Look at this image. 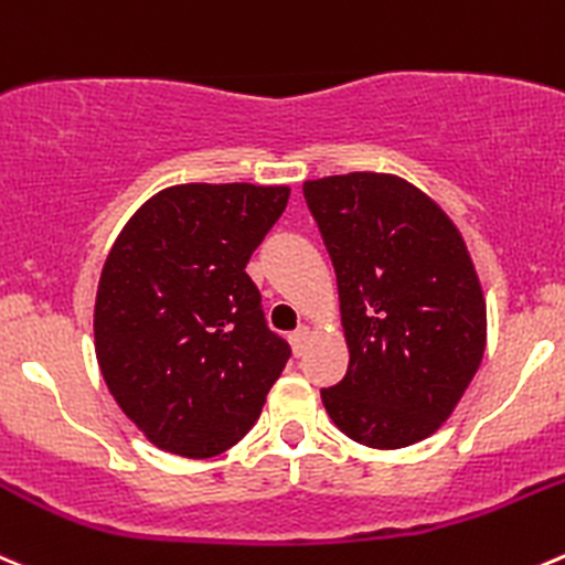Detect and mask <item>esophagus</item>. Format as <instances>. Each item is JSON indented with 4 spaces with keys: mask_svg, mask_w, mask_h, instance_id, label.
<instances>
[{
    "mask_svg": "<svg viewBox=\"0 0 565 565\" xmlns=\"http://www.w3.org/2000/svg\"><path fill=\"white\" fill-rule=\"evenodd\" d=\"M309 333L311 331L306 326H298L292 333H289V344H292L295 355H300L306 350V342H309Z\"/></svg>",
    "mask_w": 565,
    "mask_h": 565,
    "instance_id": "obj_1",
    "label": "esophagus"
}]
</instances>
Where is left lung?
<instances>
[{
    "label": "left lung",
    "instance_id": "8db88e82",
    "mask_svg": "<svg viewBox=\"0 0 565 565\" xmlns=\"http://www.w3.org/2000/svg\"><path fill=\"white\" fill-rule=\"evenodd\" d=\"M337 270L350 364L322 405L344 436L397 450L452 414L486 350V300L450 217L386 173L303 184Z\"/></svg>",
    "mask_w": 565,
    "mask_h": 565
}]
</instances>
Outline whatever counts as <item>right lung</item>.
I'll list each match as a JSON object with an SVG mask.
<instances>
[{
  "mask_svg": "<svg viewBox=\"0 0 565 565\" xmlns=\"http://www.w3.org/2000/svg\"><path fill=\"white\" fill-rule=\"evenodd\" d=\"M289 188L179 184L115 239L96 292V359L109 394L160 450L212 458L259 419L289 361L245 273Z\"/></svg>",
  "mask_w": 565,
  "mask_h": 565,
  "instance_id": "obj_1",
  "label": "right lung"
}]
</instances>
